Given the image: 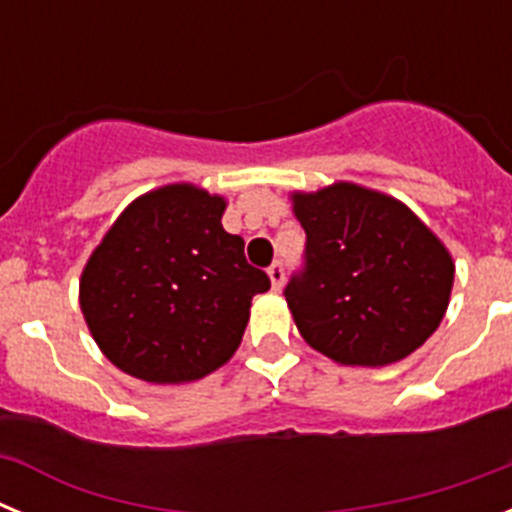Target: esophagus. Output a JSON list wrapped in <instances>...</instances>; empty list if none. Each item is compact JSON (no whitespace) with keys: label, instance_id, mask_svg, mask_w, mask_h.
Masks as SVG:
<instances>
[{"label":"esophagus","instance_id":"34e87169","mask_svg":"<svg viewBox=\"0 0 512 512\" xmlns=\"http://www.w3.org/2000/svg\"><path fill=\"white\" fill-rule=\"evenodd\" d=\"M269 279H271V289H282L284 284V264L282 261H274L269 266Z\"/></svg>","mask_w":512,"mask_h":512}]
</instances>
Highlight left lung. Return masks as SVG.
<instances>
[{
    "instance_id": "left-lung-1",
    "label": "left lung",
    "mask_w": 512,
    "mask_h": 512,
    "mask_svg": "<svg viewBox=\"0 0 512 512\" xmlns=\"http://www.w3.org/2000/svg\"><path fill=\"white\" fill-rule=\"evenodd\" d=\"M305 264L284 297L315 351L346 366H387L441 325L454 261L413 210L374 189L338 182L292 194Z\"/></svg>"
}]
</instances>
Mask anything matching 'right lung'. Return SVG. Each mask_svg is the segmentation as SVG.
Here are the masks:
<instances>
[{
  "instance_id": "obj_1",
  "label": "right lung",
  "mask_w": 512,
  "mask_h": 512,
  "mask_svg": "<svg viewBox=\"0 0 512 512\" xmlns=\"http://www.w3.org/2000/svg\"><path fill=\"white\" fill-rule=\"evenodd\" d=\"M225 200L194 184L153 189L125 207L79 284L102 354L130 377L182 384L241 346L253 295L271 287L223 228Z\"/></svg>"
}]
</instances>
